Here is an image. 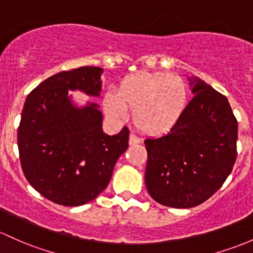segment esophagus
Segmentation results:
<instances>
[{
  "label": "esophagus",
  "instance_id": "34e87169",
  "mask_svg": "<svg viewBox=\"0 0 253 253\" xmlns=\"http://www.w3.org/2000/svg\"><path fill=\"white\" fill-rule=\"evenodd\" d=\"M141 142V138L140 137H137L136 135H134V134H130V136H129V145H131V146H135V145H138V143Z\"/></svg>",
  "mask_w": 253,
  "mask_h": 253
}]
</instances>
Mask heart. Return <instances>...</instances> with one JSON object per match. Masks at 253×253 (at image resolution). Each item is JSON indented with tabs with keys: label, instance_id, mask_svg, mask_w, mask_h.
I'll return each instance as SVG.
<instances>
[{
	"label": "heart",
	"instance_id": "b5f03b06",
	"mask_svg": "<svg viewBox=\"0 0 253 253\" xmlns=\"http://www.w3.org/2000/svg\"><path fill=\"white\" fill-rule=\"evenodd\" d=\"M188 100V88L178 76L165 72H138L122 81L118 91H107L105 111L117 119L134 110V123L148 135H160L176 126Z\"/></svg>",
	"mask_w": 253,
	"mask_h": 253
}]
</instances>
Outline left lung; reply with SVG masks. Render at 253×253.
Segmentation results:
<instances>
[{
  "instance_id": "left-lung-1",
  "label": "left lung",
  "mask_w": 253,
  "mask_h": 253,
  "mask_svg": "<svg viewBox=\"0 0 253 253\" xmlns=\"http://www.w3.org/2000/svg\"><path fill=\"white\" fill-rule=\"evenodd\" d=\"M194 97L167 135L146 138L145 182L157 203L188 209L209 199L232 172L238 122L228 99L199 78Z\"/></svg>"
}]
</instances>
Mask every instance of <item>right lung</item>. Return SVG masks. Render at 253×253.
Wrapping results in <instances>:
<instances>
[{
  "label": "right lung",
  "instance_id": "add662e5",
  "mask_svg": "<svg viewBox=\"0 0 253 253\" xmlns=\"http://www.w3.org/2000/svg\"><path fill=\"white\" fill-rule=\"evenodd\" d=\"M102 69L83 66L56 73L26 97L18 129L21 169L29 183L50 202L80 206L107 187L117 159L126 151L129 129L105 134L99 105L77 107L69 90L101 91Z\"/></svg>",
  "mask_w": 253,
  "mask_h": 253
}]
</instances>
